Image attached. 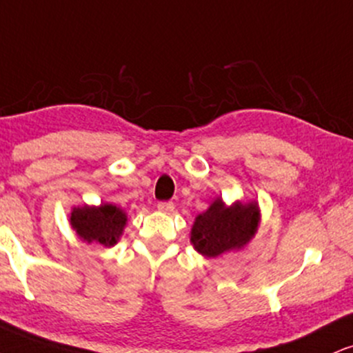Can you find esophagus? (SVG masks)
Masks as SVG:
<instances>
[{"mask_svg":"<svg viewBox=\"0 0 353 353\" xmlns=\"http://www.w3.org/2000/svg\"><path fill=\"white\" fill-rule=\"evenodd\" d=\"M158 210L163 212V214H172L174 203L169 201H161V202H158Z\"/></svg>","mask_w":353,"mask_h":353,"instance_id":"34e87169","label":"esophagus"}]
</instances>
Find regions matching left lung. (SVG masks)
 Returning <instances> with one entry per match:
<instances>
[{"mask_svg":"<svg viewBox=\"0 0 353 353\" xmlns=\"http://www.w3.org/2000/svg\"><path fill=\"white\" fill-rule=\"evenodd\" d=\"M260 225L256 202H235L225 205L217 197L210 207L195 217L190 243L202 256L215 258L232 250H241L253 239Z\"/></svg>","mask_w":353,"mask_h":353,"instance_id":"left-lung-1","label":"left lung"}]
</instances>
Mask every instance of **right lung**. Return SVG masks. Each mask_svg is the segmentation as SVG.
<instances>
[{
  "label": "right lung",
  "mask_w": 353,
  "mask_h": 353,
  "mask_svg": "<svg viewBox=\"0 0 353 353\" xmlns=\"http://www.w3.org/2000/svg\"><path fill=\"white\" fill-rule=\"evenodd\" d=\"M126 220V212L113 203L74 207L70 212V225L80 239L108 248L118 243Z\"/></svg>",
  "instance_id": "1"
}]
</instances>
